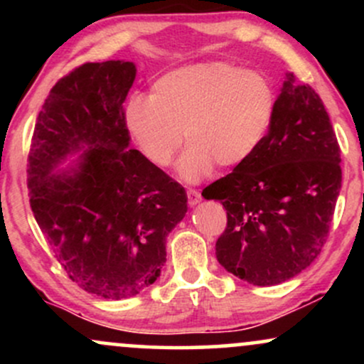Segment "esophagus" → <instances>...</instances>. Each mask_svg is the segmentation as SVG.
I'll list each match as a JSON object with an SVG mask.
<instances>
[{"mask_svg": "<svg viewBox=\"0 0 364 364\" xmlns=\"http://www.w3.org/2000/svg\"><path fill=\"white\" fill-rule=\"evenodd\" d=\"M186 195H188V205H190V207L196 205V203L202 200V196H200L198 191H195V190H188Z\"/></svg>", "mask_w": 364, "mask_h": 364, "instance_id": "esophagus-1", "label": "esophagus"}]
</instances>
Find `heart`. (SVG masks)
Returning a JSON list of instances; mask_svg holds the SVG:
<instances>
[{
  "label": "heart",
  "mask_w": 364,
  "mask_h": 364,
  "mask_svg": "<svg viewBox=\"0 0 364 364\" xmlns=\"http://www.w3.org/2000/svg\"><path fill=\"white\" fill-rule=\"evenodd\" d=\"M275 101L265 75L224 61L195 63L161 75L150 95L129 97L124 121L157 168L173 164L186 136L190 147L178 173L196 183L217 164L235 168L257 152L272 124Z\"/></svg>",
  "instance_id": "b5f03b06"
}]
</instances>
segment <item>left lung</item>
<instances>
[{"label": "left lung", "instance_id": "1", "mask_svg": "<svg viewBox=\"0 0 364 364\" xmlns=\"http://www.w3.org/2000/svg\"><path fill=\"white\" fill-rule=\"evenodd\" d=\"M341 149L323 102L286 73L269 133L257 152L202 191L228 212L215 257L253 286L303 272L327 241L341 191Z\"/></svg>", "mask_w": 364, "mask_h": 364}]
</instances>
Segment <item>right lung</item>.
Returning <instances> with one entry per match:
<instances>
[{"instance_id":"add662e5","label":"right lung","mask_w":364,"mask_h":364,"mask_svg":"<svg viewBox=\"0 0 364 364\" xmlns=\"http://www.w3.org/2000/svg\"><path fill=\"white\" fill-rule=\"evenodd\" d=\"M135 77V63L123 60L85 63L63 77L37 116L28 154L41 231L66 275L104 299L133 298L157 281L166 237L188 210L185 188L129 149L123 102Z\"/></svg>"}]
</instances>
